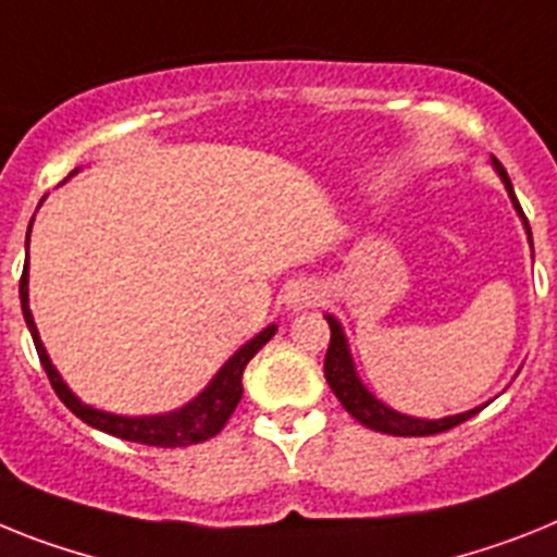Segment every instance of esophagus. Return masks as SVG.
<instances>
[{
    "instance_id": "obj_1",
    "label": "esophagus",
    "mask_w": 557,
    "mask_h": 557,
    "mask_svg": "<svg viewBox=\"0 0 557 557\" xmlns=\"http://www.w3.org/2000/svg\"><path fill=\"white\" fill-rule=\"evenodd\" d=\"M317 300H320V288H317L311 280H297V283H292L286 292L288 308H308L314 306Z\"/></svg>"
}]
</instances>
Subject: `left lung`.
<instances>
[{"label":"left lung","mask_w":557,"mask_h":557,"mask_svg":"<svg viewBox=\"0 0 557 557\" xmlns=\"http://www.w3.org/2000/svg\"><path fill=\"white\" fill-rule=\"evenodd\" d=\"M493 163H495V170H498V175H502L504 186H507L509 198H512L516 209L521 212V218H524V209H521L516 191H512L507 170H504L502 163L495 161V158ZM527 232H530V223H527ZM530 240H532V232H530ZM325 320H329L331 325V343H329V354H325V380H329L336 399L343 401V408L348 410L359 424H366V428L371 430H380V433H391V436H433V433H445V430L467 422L470 416H475L481 408H484V405H481V408L475 410H467V413H459V416H447V419H436V422L413 419V416H401L396 413V410L385 408L380 399H373V396L368 394L366 385H362L357 373H354V362H350L348 345H345L339 322H336L334 317H325Z\"/></svg>","instance_id":"left-lung-1"}]
</instances>
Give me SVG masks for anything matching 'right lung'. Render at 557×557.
<instances>
[{
  "label": "right lung",
  "instance_id": "1",
  "mask_svg": "<svg viewBox=\"0 0 557 557\" xmlns=\"http://www.w3.org/2000/svg\"><path fill=\"white\" fill-rule=\"evenodd\" d=\"M27 237H30V228H27ZM18 297H22V314H25L27 329H30L33 345H36V354H39V362L48 373L50 385H53L55 396L67 405L73 413L87 422L90 428L104 430L110 436H119L124 442H138V445H149V447H189V445H200V442H207V438L218 436L223 428H226L228 416L235 413L237 401L243 396V371L249 366V359L255 357L257 350L263 348L269 343L277 325H269L265 331L251 339V343L243 345L237 350L235 357L228 359L226 366L218 371L209 387L203 394L198 396L195 401H189L186 408L175 410V413L166 416H138V419H129V416H115V413H104V410L87 408L76 396L70 394V387L64 385L62 376L55 373V368L50 366V357L45 345L39 339V331H36V322H33L30 306H27V263L25 271H22V280H18Z\"/></svg>",
  "mask_w": 557,
  "mask_h": 557
}]
</instances>
